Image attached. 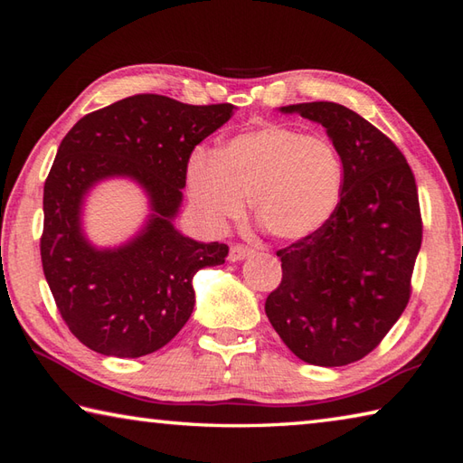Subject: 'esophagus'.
Segmentation results:
<instances>
[{
    "label": "esophagus",
    "instance_id": "34e87169",
    "mask_svg": "<svg viewBox=\"0 0 463 463\" xmlns=\"http://www.w3.org/2000/svg\"><path fill=\"white\" fill-rule=\"evenodd\" d=\"M250 254H254V249L247 247V244H232L231 252H229V260L237 262V260H242V259L250 257Z\"/></svg>",
    "mask_w": 463,
    "mask_h": 463
}]
</instances>
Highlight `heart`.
Segmentation results:
<instances>
[{
  "instance_id": "b5f03b06",
  "label": "heart",
  "mask_w": 463,
  "mask_h": 463,
  "mask_svg": "<svg viewBox=\"0 0 463 463\" xmlns=\"http://www.w3.org/2000/svg\"><path fill=\"white\" fill-rule=\"evenodd\" d=\"M186 181L196 211L214 229L241 219L250 199L262 231L300 241L336 213L346 171L328 137L270 123L234 135L214 156L194 155Z\"/></svg>"
}]
</instances>
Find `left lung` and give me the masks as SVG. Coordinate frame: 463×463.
<instances>
[{
    "instance_id": "8db88e82",
    "label": "left lung",
    "mask_w": 463,
    "mask_h": 463,
    "mask_svg": "<svg viewBox=\"0 0 463 463\" xmlns=\"http://www.w3.org/2000/svg\"><path fill=\"white\" fill-rule=\"evenodd\" d=\"M280 111L326 129L346 181L332 219L277 250L282 280L264 310L300 360L346 366L376 348L408 307L421 247L416 179L392 139L348 107L314 101Z\"/></svg>"
}]
</instances>
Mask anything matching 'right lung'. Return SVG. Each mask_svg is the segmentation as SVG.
I'll return each instance as SVG.
<instances>
[{
    "label": "right lung",
    "instance_id": "add662e5",
    "mask_svg": "<svg viewBox=\"0 0 463 463\" xmlns=\"http://www.w3.org/2000/svg\"><path fill=\"white\" fill-rule=\"evenodd\" d=\"M234 105H186L171 97H127L73 125L43 186L42 264L57 310L87 348L139 358L171 342L194 307L193 277L222 264L229 247L196 242L173 226L194 146L231 119ZM131 175L154 214L139 238L99 251L82 237L86 191Z\"/></svg>",
    "mask_w": 463,
    "mask_h": 463
}]
</instances>
